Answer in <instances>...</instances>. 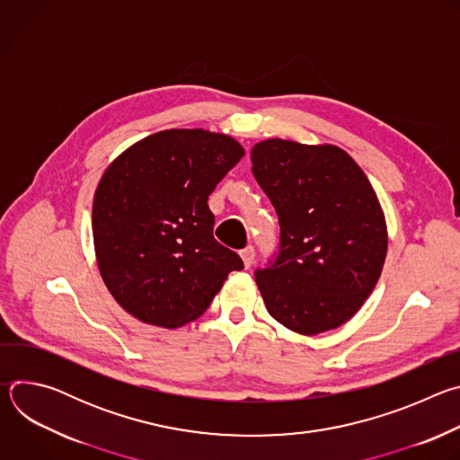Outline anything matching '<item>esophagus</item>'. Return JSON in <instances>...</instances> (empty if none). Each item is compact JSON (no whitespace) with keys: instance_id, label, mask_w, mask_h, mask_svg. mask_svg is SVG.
<instances>
[{"instance_id":"1","label":"esophagus","mask_w":460,"mask_h":460,"mask_svg":"<svg viewBox=\"0 0 460 460\" xmlns=\"http://www.w3.org/2000/svg\"><path fill=\"white\" fill-rule=\"evenodd\" d=\"M240 256H242V260H243L245 270H249V268L252 266V261H254V247H252V245L243 247V249L240 251Z\"/></svg>"}]
</instances>
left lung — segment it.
<instances>
[{"label":"left lung","instance_id":"obj_1","mask_svg":"<svg viewBox=\"0 0 460 460\" xmlns=\"http://www.w3.org/2000/svg\"><path fill=\"white\" fill-rule=\"evenodd\" d=\"M251 162L280 224L279 251L254 271L270 314L300 335L335 330L371 295L385 260V220L367 176L335 146L280 138L256 144Z\"/></svg>","mask_w":460,"mask_h":460}]
</instances>
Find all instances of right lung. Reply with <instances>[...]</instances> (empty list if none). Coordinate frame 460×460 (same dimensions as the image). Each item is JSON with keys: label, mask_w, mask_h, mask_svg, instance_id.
<instances>
[{"label": "right lung", "mask_w": 460, "mask_h": 460, "mask_svg": "<svg viewBox=\"0 0 460 460\" xmlns=\"http://www.w3.org/2000/svg\"><path fill=\"white\" fill-rule=\"evenodd\" d=\"M242 146L204 128H171L128 147L103 172L93 204L102 279L146 323L199 318L242 258L215 240L208 200Z\"/></svg>", "instance_id": "add662e5"}]
</instances>
